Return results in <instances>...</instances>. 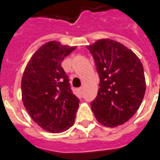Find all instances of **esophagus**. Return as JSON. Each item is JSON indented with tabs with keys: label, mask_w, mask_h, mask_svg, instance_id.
I'll return each instance as SVG.
<instances>
[{
	"label": "esophagus",
	"mask_w": 160,
	"mask_h": 160,
	"mask_svg": "<svg viewBox=\"0 0 160 160\" xmlns=\"http://www.w3.org/2000/svg\"><path fill=\"white\" fill-rule=\"evenodd\" d=\"M79 91H80V94L83 95V91H84V88H83V87H80V88H79Z\"/></svg>",
	"instance_id": "obj_1"
}]
</instances>
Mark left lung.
Segmentation results:
<instances>
[{"instance_id": "obj_1", "label": "left lung", "mask_w": 160, "mask_h": 160, "mask_svg": "<svg viewBox=\"0 0 160 160\" xmlns=\"http://www.w3.org/2000/svg\"><path fill=\"white\" fill-rule=\"evenodd\" d=\"M100 78V88L91 102L99 123L116 127L137 112L146 91L144 72L137 56L122 44L102 39L87 47Z\"/></svg>"}]
</instances>
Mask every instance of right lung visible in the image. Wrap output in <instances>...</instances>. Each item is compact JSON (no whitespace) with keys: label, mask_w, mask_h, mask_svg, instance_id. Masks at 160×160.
<instances>
[{"label":"right lung","mask_w":160,"mask_h":160,"mask_svg":"<svg viewBox=\"0 0 160 160\" xmlns=\"http://www.w3.org/2000/svg\"><path fill=\"white\" fill-rule=\"evenodd\" d=\"M76 49L57 41L46 43L31 57L21 80L22 101L34 121L57 133L73 125L80 100L71 88L61 62Z\"/></svg>","instance_id":"right-lung-1"}]
</instances>
